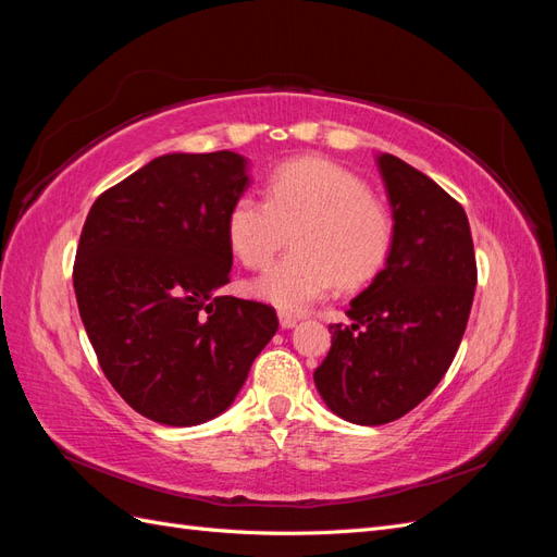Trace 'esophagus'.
I'll return each mask as SVG.
<instances>
[{"label": "esophagus", "mask_w": 557, "mask_h": 557, "mask_svg": "<svg viewBox=\"0 0 557 557\" xmlns=\"http://www.w3.org/2000/svg\"><path fill=\"white\" fill-rule=\"evenodd\" d=\"M278 323L283 330H290L297 325V315H293L288 311H278Z\"/></svg>", "instance_id": "obj_1"}]
</instances>
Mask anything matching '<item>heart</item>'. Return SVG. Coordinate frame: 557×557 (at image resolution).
Returning a JSON list of instances; mask_svg holds the SVG:
<instances>
[{"mask_svg":"<svg viewBox=\"0 0 557 557\" xmlns=\"http://www.w3.org/2000/svg\"><path fill=\"white\" fill-rule=\"evenodd\" d=\"M293 252L252 283L278 309H307L342 281L374 278L393 248V218L367 183L325 158H297L267 181V199L250 193L227 213V244L248 269H262L293 230Z\"/></svg>","mask_w":557,"mask_h":557,"instance_id":"b5f03b06","label":"heart"}]
</instances>
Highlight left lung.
<instances>
[{
    "label": "left lung",
    "mask_w": 557,
    "mask_h": 557,
    "mask_svg": "<svg viewBox=\"0 0 557 557\" xmlns=\"http://www.w3.org/2000/svg\"><path fill=\"white\" fill-rule=\"evenodd\" d=\"M393 209V248L367 290L350 301V325H330L332 346L313 381L348 423L383 425L416 409L458 352L476 288L465 209L430 176L381 153Z\"/></svg>",
    "instance_id": "1"
}]
</instances>
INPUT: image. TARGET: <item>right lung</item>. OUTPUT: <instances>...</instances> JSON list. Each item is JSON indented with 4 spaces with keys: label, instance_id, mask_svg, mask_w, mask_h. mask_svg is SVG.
Segmentation results:
<instances>
[{
    "label": "right lung",
    "instance_id": "right-lung-1",
    "mask_svg": "<svg viewBox=\"0 0 557 557\" xmlns=\"http://www.w3.org/2000/svg\"><path fill=\"white\" fill-rule=\"evenodd\" d=\"M246 158L170 153L95 199L74 262L78 313L99 367L129 407L162 425L221 416L278 330L230 283L227 213Z\"/></svg>",
    "mask_w": 557,
    "mask_h": 557
}]
</instances>
